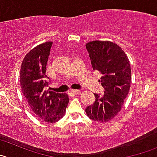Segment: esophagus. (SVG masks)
Instances as JSON below:
<instances>
[{
	"mask_svg": "<svg viewBox=\"0 0 157 157\" xmlns=\"http://www.w3.org/2000/svg\"><path fill=\"white\" fill-rule=\"evenodd\" d=\"M70 92H71L72 94L76 95V94H78V92H79V90H78V89H72V90H71Z\"/></svg>",
	"mask_w": 157,
	"mask_h": 157,
	"instance_id": "1",
	"label": "esophagus"
}]
</instances>
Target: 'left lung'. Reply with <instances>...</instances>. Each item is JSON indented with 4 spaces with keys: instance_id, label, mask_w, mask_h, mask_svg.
Returning <instances> with one entry per match:
<instances>
[{
    "instance_id": "1",
    "label": "left lung",
    "mask_w": 157,
    "mask_h": 157,
    "mask_svg": "<svg viewBox=\"0 0 157 157\" xmlns=\"http://www.w3.org/2000/svg\"><path fill=\"white\" fill-rule=\"evenodd\" d=\"M92 67L102 76L99 82L105 92L94 94L95 101L86 107L91 119L108 122L121 110L130 89L131 68L127 56L122 48L111 41H93L86 44Z\"/></svg>"
}]
</instances>
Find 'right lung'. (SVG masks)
<instances>
[{"instance_id": "obj_1", "label": "right lung", "mask_w": 157, "mask_h": 157, "mask_svg": "<svg viewBox=\"0 0 157 157\" xmlns=\"http://www.w3.org/2000/svg\"><path fill=\"white\" fill-rule=\"evenodd\" d=\"M52 41L39 44L30 51L21 67V87L27 102L37 116L46 122H55L65 115L68 104L65 93L45 90L51 81L46 74Z\"/></svg>"}]
</instances>
